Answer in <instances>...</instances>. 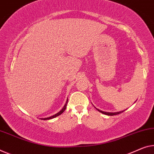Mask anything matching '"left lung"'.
<instances>
[{
    "label": "left lung",
    "mask_w": 154,
    "mask_h": 154,
    "mask_svg": "<svg viewBox=\"0 0 154 154\" xmlns=\"http://www.w3.org/2000/svg\"><path fill=\"white\" fill-rule=\"evenodd\" d=\"M97 110L98 111V112H100V113H104V114H105V115H107V116H114V115H117V114H119V113H121L122 112H123L124 111H121V112H103V111H101V110H99V109H97Z\"/></svg>",
    "instance_id": "1"
}]
</instances>
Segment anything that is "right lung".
I'll use <instances>...</instances> for the list:
<instances>
[{
	"label": "right lung",
	"mask_w": 154,
	"mask_h": 154,
	"mask_svg": "<svg viewBox=\"0 0 154 154\" xmlns=\"http://www.w3.org/2000/svg\"><path fill=\"white\" fill-rule=\"evenodd\" d=\"M67 102H68V100H67V101H66V103H65V106H64V107H63V108L62 109H61V110L60 111V112H58L57 113H56L55 115H54V116H50V117H48V118H41V120H49V119H52V118H56V117L58 116L59 115H60L61 113H63L64 112V111L65 110L66 107H67Z\"/></svg>",
	"instance_id": "obj_1"
}]
</instances>
